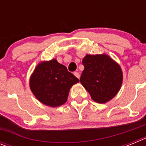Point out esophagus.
I'll return each instance as SVG.
<instances>
[{
	"label": "esophagus",
	"mask_w": 146,
	"mask_h": 146,
	"mask_svg": "<svg viewBox=\"0 0 146 146\" xmlns=\"http://www.w3.org/2000/svg\"><path fill=\"white\" fill-rule=\"evenodd\" d=\"M74 76H75L76 77H77V78H78V79H79L80 77V73H79V72H74Z\"/></svg>",
	"instance_id": "obj_1"
}]
</instances>
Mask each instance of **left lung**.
<instances>
[{
    "instance_id": "obj_1",
    "label": "left lung",
    "mask_w": 146,
    "mask_h": 146,
    "mask_svg": "<svg viewBox=\"0 0 146 146\" xmlns=\"http://www.w3.org/2000/svg\"><path fill=\"white\" fill-rule=\"evenodd\" d=\"M82 64L84 70L80 80L93 100L102 104L113 99L123 80L120 66L107 55H87Z\"/></svg>"
}]
</instances>
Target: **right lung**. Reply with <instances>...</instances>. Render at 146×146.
Wrapping results in <instances>:
<instances>
[{
    "label": "right lung",
    "instance_id": "obj_1",
    "mask_svg": "<svg viewBox=\"0 0 146 146\" xmlns=\"http://www.w3.org/2000/svg\"><path fill=\"white\" fill-rule=\"evenodd\" d=\"M78 82L65 66L53 59L37 66L30 79V87L38 101L55 108L66 102L69 89Z\"/></svg>",
    "mask_w": 146,
    "mask_h": 146
}]
</instances>
